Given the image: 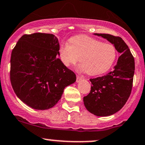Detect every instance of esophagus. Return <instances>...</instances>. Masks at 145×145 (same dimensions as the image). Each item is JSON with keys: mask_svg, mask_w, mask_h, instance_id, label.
<instances>
[{"mask_svg": "<svg viewBox=\"0 0 145 145\" xmlns=\"http://www.w3.org/2000/svg\"><path fill=\"white\" fill-rule=\"evenodd\" d=\"M82 79H83L82 76H79V75H77V76H76V82H80L81 81Z\"/></svg>", "mask_w": 145, "mask_h": 145, "instance_id": "esophagus-1", "label": "esophagus"}]
</instances>
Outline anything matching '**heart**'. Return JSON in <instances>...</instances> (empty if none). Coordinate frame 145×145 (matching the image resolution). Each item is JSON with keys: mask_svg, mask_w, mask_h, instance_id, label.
<instances>
[{"mask_svg": "<svg viewBox=\"0 0 145 145\" xmlns=\"http://www.w3.org/2000/svg\"><path fill=\"white\" fill-rule=\"evenodd\" d=\"M59 55L64 65H76L80 61L81 70L88 75L96 76L110 69L116 60L117 53L112 44L88 36H79L71 38L69 44L61 45Z\"/></svg>", "mask_w": 145, "mask_h": 145, "instance_id": "heart-1", "label": "heart"}]
</instances>
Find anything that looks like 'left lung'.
Listing matches in <instances>:
<instances>
[{
    "mask_svg": "<svg viewBox=\"0 0 145 145\" xmlns=\"http://www.w3.org/2000/svg\"><path fill=\"white\" fill-rule=\"evenodd\" d=\"M114 44L121 54L113 71L105 76L91 78V90L84 97V104L97 116H109L120 111L131 94L135 69L134 59L128 45L119 36L95 34Z\"/></svg>",
    "mask_w": 145,
    "mask_h": 145,
    "instance_id": "1",
    "label": "left lung"
}]
</instances>
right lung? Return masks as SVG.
Listing matches in <instances>:
<instances>
[{
  "label": "right lung",
  "instance_id": "add662e5",
  "mask_svg": "<svg viewBox=\"0 0 145 145\" xmlns=\"http://www.w3.org/2000/svg\"><path fill=\"white\" fill-rule=\"evenodd\" d=\"M59 40L51 34H24L11 53L10 80L21 101L38 110L53 107L64 88L76 80L74 71L63 64Z\"/></svg>",
  "mask_w": 145,
  "mask_h": 145
}]
</instances>
